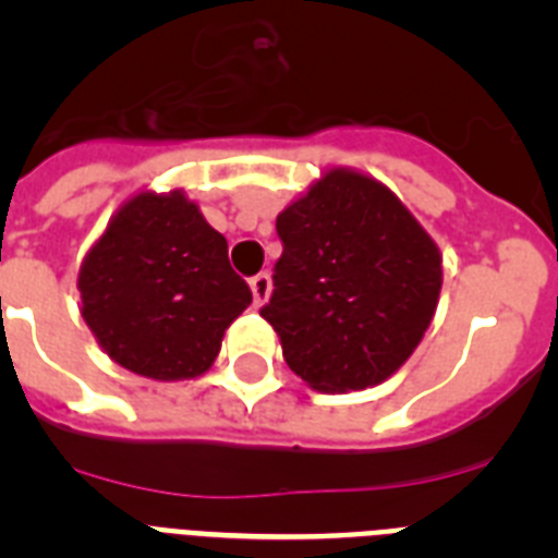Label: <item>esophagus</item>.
Returning <instances> with one entry per match:
<instances>
[{
    "label": "esophagus",
    "mask_w": 558,
    "mask_h": 558,
    "mask_svg": "<svg viewBox=\"0 0 558 558\" xmlns=\"http://www.w3.org/2000/svg\"><path fill=\"white\" fill-rule=\"evenodd\" d=\"M251 295H254V307H263L270 295V276L268 274H256L254 279H248Z\"/></svg>",
    "instance_id": "obj_1"
}]
</instances>
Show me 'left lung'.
<instances>
[{"mask_svg": "<svg viewBox=\"0 0 558 558\" xmlns=\"http://www.w3.org/2000/svg\"><path fill=\"white\" fill-rule=\"evenodd\" d=\"M284 251L259 310L313 391L386 383L425 338L441 251L383 181L329 167L276 218Z\"/></svg>", "mask_w": 558, "mask_h": 558, "instance_id": "8db88e82", "label": "left lung"}]
</instances>
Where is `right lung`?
<instances>
[{
	"instance_id": "1",
	"label": "right lung",
	"mask_w": 558,
	"mask_h": 558,
	"mask_svg": "<svg viewBox=\"0 0 558 558\" xmlns=\"http://www.w3.org/2000/svg\"><path fill=\"white\" fill-rule=\"evenodd\" d=\"M77 290L102 352L159 383L209 372L226 329L251 304L226 236L184 190L136 192L113 211L83 256Z\"/></svg>"
}]
</instances>
